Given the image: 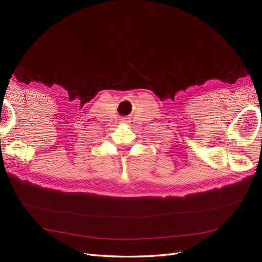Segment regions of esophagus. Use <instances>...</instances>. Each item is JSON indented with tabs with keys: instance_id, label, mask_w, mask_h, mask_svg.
Here are the masks:
<instances>
[{
	"instance_id": "esophagus-1",
	"label": "esophagus",
	"mask_w": 262,
	"mask_h": 262,
	"mask_svg": "<svg viewBox=\"0 0 262 262\" xmlns=\"http://www.w3.org/2000/svg\"><path fill=\"white\" fill-rule=\"evenodd\" d=\"M123 121H126V118H124V119H123Z\"/></svg>"
}]
</instances>
